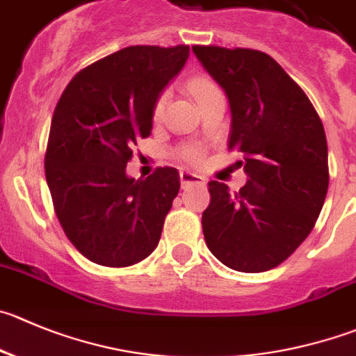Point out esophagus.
I'll use <instances>...</instances> for the list:
<instances>
[{
	"mask_svg": "<svg viewBox=\"0 0 356 356\" xmlns=\"http://www.w3.org/2000/svg\"><path fill=\"white\" fill-rule=\"evenodd\" d=\"M180 181L184 187H187V185H204V178H202L201 175H197V172L194 171H188V169H181L180 171Z\"/></svg>",
	"mask_w": 356,
	"mask_h": 356,
	"instance_id": "obj_1",
	"label": "esophagus"
}]
</instances>
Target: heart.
I'll use <instances>...</instances> for the list:
<instances>
[{
  "instance_id": "heart-1",
  "label": "heart",
  "mask_w": 356,
  "mask_h": 356,
  "mask_svg": "<svg viewBox=\"0 0 356 356\" xmlns=\"http://www.w3.org/2000/svg\"><path fill=\"white\" fill-rule=\"evenodd\" d=\"M188 89H191L192 96L195 97V101H199V99H202L204 96H208V94L215 92L218 87H216L211 80L206 79V76H194V79H191V82H188ZM168 99H169L168 92H162L161 96L157 97V101H155V104H154V117L155 118H161L162 115H164ZM197 155H199V148H195V147L187 148V150H185V157H188V159H195Z\"/></svg>"
}]
</instances>
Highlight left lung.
Here are the masks:
<instances>
[{"label": "left lung", "instance_id": "obj_1", "mask_svg": "<svg viewBox=\"0 0 356 356\" xmlns=\"http://www.w3.org/2000/svg\"><path fill=\"white\" fill-rule=\"evenodd\" d=\"M192 52L229 99V150L243 155L248 176L236 194L225 184H208L206 245L231 269L264 273L299 248L323 208V124L304 90L267 54L199 45Z\"/></svg>", "mask_w": 356, "mask_h": 356}]
</instances>
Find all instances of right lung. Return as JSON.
<instances>
[{
	"mask_svg": "<svg viewBox=\"0 0 356 356\" xmlns=\"http://www.w3.org/2000/svg\"><path fill=\"white\" fill-rule=\"evenodd\" d=\"M188 50L125 47L74 74L54 110L47 185L67 239L90 262L133 266L157 248L180 175L159 168L136 180L125 165L138 140L150 136L155 101Z\"/></svg>",
	"mask_w": 356,
	"mask_h": 356,
	"instance_id": "right-lung-1",
	"label": "right lung"
}]
</instances>
